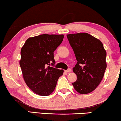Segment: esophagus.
Returning a JSON list of instances; mask_svg holds the SVG:
<instances>
[{
	"instance_id": "34e87169",
	"label": "esophagus",
	"mask_w": 121,
	"mask_h": 121,
	"mask_svg": "<svg viewBox=\"0 0 121 121\" xmlns=\"http://www.w3.org/2000/svg\"><path fill=\"white\" fill-rule=\"evenodd\" d=\"M72 71V69L70 68H69L68 69H67V70H65V72H66V73H69V72H70Z\"/></svg>"
}]
</instances>
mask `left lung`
Wrapping results in <instances>:
<instances>
[{"mask_svg":"<svg viewBox=\"0 0 121 121\" xmlns=\"http://www.w3.org/2000/svg\"><path fill=\"white\" fill-rule=\"evenodd\" d=\"M77 63L73 68L77 81L72 83L80 94L91 92L99 85L106 69V52L98 39L87 33L67 35Z\"/></svg>","mask_w":121,"mask_h":121,"instance_id":"8db88e82","label":"left lung"}]
</instances>
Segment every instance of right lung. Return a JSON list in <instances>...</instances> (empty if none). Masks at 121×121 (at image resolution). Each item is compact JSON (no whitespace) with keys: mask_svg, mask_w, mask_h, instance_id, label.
Listing matches in <instances>:
<instances>
[{"mask_svg":"<svg viewBox=\"0 0 121 121\" xmlns=\"http://www.w3.org/2000/svg\"><path fill=\"white\" fill-rule=\"evenodd\" d=\"M64 35L43 34L30 37L21 49L20 66L27 85L36 94L48 96L56 87L64 70L50 66L55 63L53 52Z\"/></svg>","mask_w":121,"mask_h":121,"instance_id":"1","label":"right lung"}]
</instances>
